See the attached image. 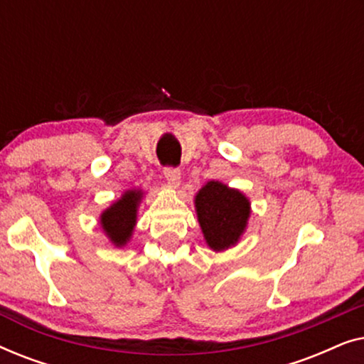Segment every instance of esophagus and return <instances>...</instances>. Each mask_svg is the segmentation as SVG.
Segmentation results:
<instances>
[{"mask_svg":"<svg viewBox=\"0 0 364 364\" xmlns=\"http://www.w3.org/2000/svg\"><path fill=\"white\" fill-rule=\"evenodd\" d=\"M164 176L172 186H178L181 183V168L178 167H164Z\"/></svg>","mask_w":364,"mask_h":364,"instance_id":"1","label":"esophagus"}]
</instances>
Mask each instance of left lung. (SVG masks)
<instances>
[{
  "mask_svg": "<svg viewBox=\"0 0 364 364\" xmlns=\"http://www.w3.org/2000/svg\"><path fill=\"white\" fill-rule=\"evenodd\" d=\"M196 208L203 237L213 250H225L237 243L250 215L245 196L213 181L197 193Z\"/></svg>",
  "mask_w": 364,
  "mask_h": 364,
  "instance_id": "obj_1",
  "label": "left lung"
}]
</instances>
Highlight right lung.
I'll return each mask as SVG.
<instances>
[{
	"label": "right lung",
	"instance_id": "add662e5",
	"mask_svg": "<svg viewBox=\"0 0 364 364\" xmlns=\"http://www.w3.org/2000/svg\"><path fill=\"white\" fill-rule=\"evenodd\" d=\"M139 200H141V192L129 191L124 193L121 200L102 213V228L116 245H124L131 238L134 223H136Z\"/></svg>",
	"mask_w": 364,
	"mask_h": 364
}]
</instances>
